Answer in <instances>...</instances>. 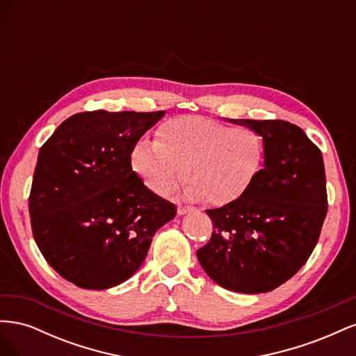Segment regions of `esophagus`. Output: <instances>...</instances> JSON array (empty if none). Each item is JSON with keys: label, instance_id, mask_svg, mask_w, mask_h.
<instances>
[{"label": "esophagus", "instance_id": "obj_1", "mask_svg": "<svg viewBox=\"0 0 356 356\" xmlns=\"http://www.w3.org/2000/svg\"><path fill=\"white\" fill-rule=\"evenodd\" d=\"M193 209L190 207H182V204H179L178 207V215H186L188 212H191Z\"/></svg>", "mask_w": 356, "mask_h": 356}]
</instances>
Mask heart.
I'll return each instance as SVG.
<instances>
[{
	"mask_svg": "<svg viewBox=\"0 0 356 356\" xmlns=\"http://www.w3.org/2000/svg\"><path fill=\"white\" fill-rule=\"evenodd\" d=\"M266 143L251 127H232L213 118L187 115L165 122L156 141L139 139L131 153L135 174L163 196L181 177L186 196L211 207L239 200L260 175Z\"/></svg>",
	"mask_w": 356,
	"mask_h": 356,
	"instance_id": "obj_1",
	"label": "heart"
}]
</instances>
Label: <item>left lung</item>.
<instances>
[{
  "label": "left lung",
  "mask_w": 356,
  "mask_h": 356,
  "mask_svg": "<svg viewBox=\"0 0 356 356\" xmlns=\"http://www.w3.org/2000/svg\"><path fill=\"white\" fill-rule=\"evenodd\" d=\"M261 134L266 160L245 195L207 209L209 242L197 250L213 282L243 294L267 293L306 264L318 243L328 199L321 149L284 120H230Z\"/></svg>",
  "instance_id": "8db88e82"
}]
</instances>
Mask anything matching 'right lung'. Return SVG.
Instances as JSON below:
<instances>
[{"instance_id":"1","label":"right lung","mask_w":356,"mask_h":356,"mask_svg":"<svg viewBox=\"0 0 356 356\" xmlns=\"http://www.w3.org/2000/svg\"><path fill=\"white\" fill-rule=\"evenodd\" d=\"M165 111H86L67 118L38 153L31 227L46 261L86 289L124 282L177 207L148 190L131 153Z\"/></svg>"}]
</instances>
